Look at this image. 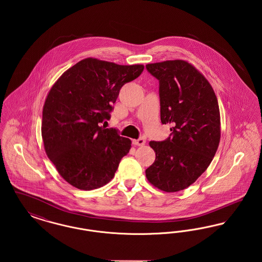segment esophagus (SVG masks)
Returning a JSON list of instances; mask_svg holds the SVG:
<instances>
[{"mask_svg": "<svg viewBox=\"0 0 262 262\" xmlns=\"http://www.w3.org/2000/svg\"><path fill=\"white\" fill-rule=\"evenodd\" d=\"M133 143H134L135 145H137V146H142V145L145 144V138L140 137V138H138V139H135V140L133 141Z\"/></svg>", "mask_w": 262, "mask_h": 262, "instance_id": "34e87169", "label": "esophagus"}]
</instances>
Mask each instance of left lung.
I'll list each match as a JSON object with an SVG mask.
<instances>
[{"label": "left lung", "instance_id": "left-lung-1", "mask_svg": "<svg viewBox=\"0 0 262 262\" xmlns=\"http://www.w3.org/2000/svg\"><path fill=\"white\" fill-rule=\"evenodd\" d=\"M146 69L159 80L161 122L173 127L166 140L150 141L156 158L145 174L163 191H180L205 172L218 149V100L205 76L187 61L147 63Z\"/></svg>", "mask_w": 262, "mask_h": 262}]
</instances>
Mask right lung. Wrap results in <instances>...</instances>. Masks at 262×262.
Here are the masks:
<instances>
[{"mask_svg": "<svg viewBox=\"0 0 262 262\" xmlns=\"http://www.w3.org/2000/svg\"><path fill=\"white\" fill-rule=\"evenodd\" d=\"M143 64L123 66L86 58L67 70L46 97L41 134L44 148L62 179L91 190L108 184L132 140L102 123L110 119L122 86Z\"/></svg>", "mask_w": 262, "mask_h": 262, "instance_id": "obj_1", "label": "right lung"}]
</instances>
